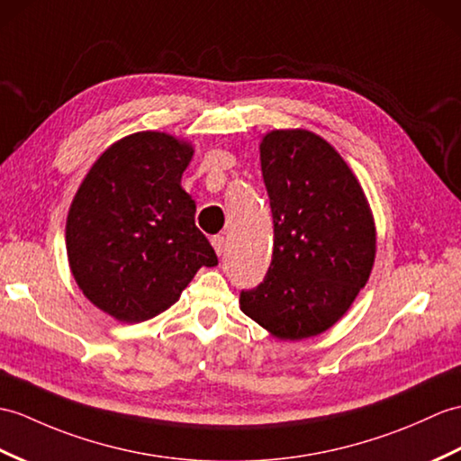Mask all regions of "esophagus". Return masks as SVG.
<instances>
[{"label": "esophagus", "instance_id": "34e87169", "mask_svg": "<svg viewBox=\"0 0 461 461\" xmlns=\"http://www.w3.org/2000/svg\"><path fill=\"white\" fill-rule=\"evenodd\" d=\"M212 245L218 255H223V251H226V238H223V235H213Z\"/></svg>", "mask_w": 461, "mask_h": 461}]
</instances>
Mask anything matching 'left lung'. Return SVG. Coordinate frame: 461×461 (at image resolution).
Instances as JSON below:
<instances>
[{
  "mask_svg": "<svg viewBox=\"0 0 461 461\" xmlns=\"http://www.w3.org/2000/svg\"><path fill=\"white\" fill-rule=\"evenodd\" d=\"M273 213V257L265 279L241 291V310L281 339L334 326L366 286L375 226L357 178L322 137L273 131L261 143Z\"/></svg>",
  "mask_w": 461,
  "mask_h": 461,
  "instance_id": "8db88e82",
  "label": "left lung"
}]
</instances>
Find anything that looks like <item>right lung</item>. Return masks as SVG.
<instances>
[{
    "label": "right lung",
    "mask_w": 461,
    "mask_h": 461,
    "mask_svg": "<svg viewBox=\"0 0 461 461\" xmlns=\"http://www.w3.org/2000/svg\"><path fill=\"white\" fill-rule=\"evenodd\" d=\"M192 147L143 131L113 143L86 175L68 212L67 251L82 293L120 322L173 306L218 255L194 223L180 178Z\"/></svg>",
    "instance_id": "obj_1"
}]
</instances>
